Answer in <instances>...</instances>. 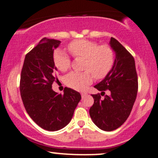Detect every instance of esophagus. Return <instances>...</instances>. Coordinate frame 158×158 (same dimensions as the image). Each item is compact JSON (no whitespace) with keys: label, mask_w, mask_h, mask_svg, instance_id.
Here are the masks:
<instances>
[{"label":"esophagus","mask_w":158,"mask_h":158,"mask_svg":"<svg viewBox=\"0 0 158 158\" xmlns=\"http://www.w3.org/2000/svg\"><path fill=\"white\" fill-rule=\"evenodd\" d=\"M88 95V94L86 93V92H81V97H85V96H87Z\"/></svg>","instance_id":"1"}]
</instances>
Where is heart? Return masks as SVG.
<instances>
[{
    "mask_svg": "<svg viewBox=\"0 0 158 158\" xmlns=\"http://www.w3.org/2000/svg\"><path fill=\"white\" fill-rule=\"evenodd\" d=\"M68 50L74 57L85 59L84 72H71L65 77V83L70 88L83 90L91 84L94 77L103 79L110 73L115 61L114 50L109 45H99L86 39L74 40L68 44ZM54 64L59 70L66 72L70 68L71 60L65 52L57 50L53 56Z\"/></svg>",
    "mask_w": 158,
    "mask_h": 158,
    "instance_id": "1",
    "label": "heart"
}]
</instances>
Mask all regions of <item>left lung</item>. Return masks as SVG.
<instances>
[{"label": "left lung", "mask_w": 158, "mask_h": 158, "mask_svg": "<svg viewBox=\"0 0 158 158\" xmlns=\"http://www.w3.org/2000/svg\"><path fill=\"white\" fill-rule=\"evenodd\" d=\"M110 45L116 53L114 64L106 78L94 86L102 91V96L106 90H110V95L101 99L99 94H92L94 102L89 110L94 124L106 131H114L126 122L138 89L134 57L114 38H110Z\"/></svg>", "instance_id": "left-lung-1"}]
</instances>
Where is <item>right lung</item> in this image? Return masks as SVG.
Wrapping results in <instances>:
<instances>
[{
	"instance_id": "add662e5",
	"label": "right lung",
	"mask_w": 158,
	"mask_h": 158,
	"mask_svg": "<svg viewBox=\"0 0 158 158\" xmlns=\"http://www.w3.org/2000/svg\"><path fill=\"white\" fill-rule=\"evenodd\" d=\"M61 41L44 38L25 56L20 80V92L27 114L38 126L54 131L66 126L81 99L79 92L64 88V94L52 89L57 81L54 49Z\"/></svg>"
}]
</instances>
